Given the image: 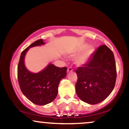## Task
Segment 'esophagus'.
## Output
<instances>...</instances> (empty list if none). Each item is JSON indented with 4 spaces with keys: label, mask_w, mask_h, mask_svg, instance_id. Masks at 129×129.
Listing matches in <instances>:
<instances>
[{
    "label": "esophagus",
    "mask_w": 129,
    "mask_h": 129,
    "mask_svg": "<svg viewBox=\"0 0 129 129\" xmlns=\"http://www.w3.org/2000/svg\"><path fill=\"white\" fill-rule=\"evenodd\" d=\"M73 72V69H72V68H71V67L68 68V69H67V72H68V73H70V72Z\"/></svg>",
    "instance_id": "esophagus-1"
}]
</instances>
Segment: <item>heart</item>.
<instances>
[{
  "mask_svg": "<svg viewBox=\"0 0 129 129\" xmlns=\"http://www.w3.org/2000/svg\"><path fill=\"white\" fill-rule=\"evenodd\" d=\"M83 51L82 52V51ZM82 52L78 54L75 59V63L77 66H82L85 64L90 59L94 51V48L93 46H88V44H83L79 45L73 51L69 53L70 55H75L81 51Z\"/></svg>",
  "mask_w": 129,
  "mask_h": 129,
  "instance_id": "obj_1",
  "label": "heart"
}]
</instances>
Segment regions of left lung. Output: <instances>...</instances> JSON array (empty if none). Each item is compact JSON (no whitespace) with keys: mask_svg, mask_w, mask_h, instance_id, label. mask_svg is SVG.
I'll return each instance as SVG.
<instances>
[{"mask_svg":"<svg viewBox=\"0 0 129 129\" xmlns=\"http://www.w3.org/2000/svg\"><path fill=\"white\" fill-rule=\"evenodd\" d=\"M75 85L80 100L89 104L101 103L113 91L116 79L113 53L106 45L93 53L88 62L76 69Z\"/></svg>","mask_w":129,"mask_h":129,"instance_id":"obj_1","label":"left lung"}]
</instances>
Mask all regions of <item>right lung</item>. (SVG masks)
<instances>
[{
  "label": "right lung",
  "mask_w": 129,
  "mask_h": 129,
  "mask_svg": "<svg viewBox=\"0 0 129 129\" xmlns=\"http://www.w3.org/2000/svg\"><path fill=\"white\" fill-rule=\"evenodd\" d=\"M45 45L43 39H39L31 44L20 54L17 78L22 93L35 104L44 106L54 100L58 92L60 80L66 78V67H57L50 63L38 73L29 72L25 65V57L32 47Z\"/></svg>",
  "instance_id": "1"
}]
</instances>
